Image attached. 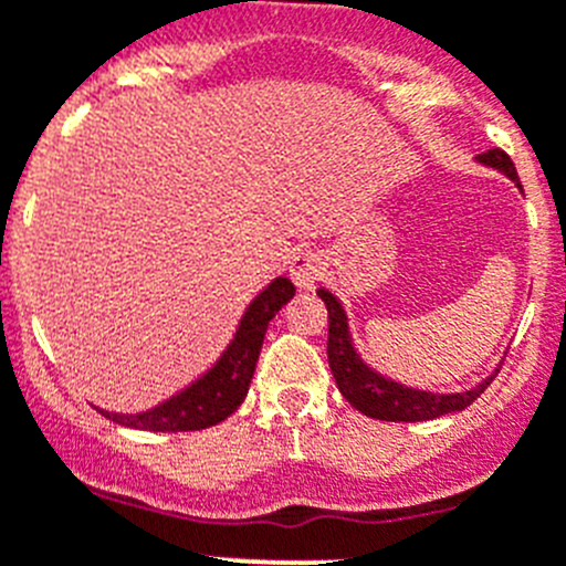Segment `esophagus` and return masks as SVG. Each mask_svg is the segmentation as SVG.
Returning <instances> with one entry per match:
<instances>
[{"label": "esophagus", "instance_id": "esophagus-1", "mask_svg": "<svg viewBox=\"0 0 566 566\" xmlns=\"http://www.w3.org/2000/svg\"><path fill=\"white\" fill-rule=\"evenodd\" d=\"M321 273L323 256L312 249L298 251V254L293 256V262H290V276H293V282L298 284V287H312V284L321 279Z\"/></svg>", "mask_w": 566, "mask_h": 566}]
</instances>
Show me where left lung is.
<instances>
[{
  "label": "left lung",
  "mask_w": 566,
  "mask_h": 566,
  "mask_svg": "<svg viewBox=\"0 0 566 566\" xmlns=\"http://www.w3.org/2000/svg\"><path fill=\"white\" fill-rule=\"evenodd\" d=\"M481 163L492 168H501L503 174L517 182V168H514L512 157L503 149H490L484 155H479ZM317 295L323 298L328 310V367L334 373V381H337L339 392L348 400L354 409H359L361 415L373 417V420H389V422H415V420H434V417L451 415V411H462L473 403L475 398H481L486 387L492 384L490 376L486 381H481L479 387L468 389V392L457 395H434V392H420V389L400 387V384L389 381V378L378 376L370 367L361 365V359L356 356L354 345H350L348 326H345L343 306L337 304L332 293L326 290H317Z\"/></svg>",
  "instance_id": "1"
}]
</instances>
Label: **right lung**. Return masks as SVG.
<instances>
[{
    "instance_id": "right-lung-1",
    "label": "right lung",
    "mask_w": 566,
    "mask_h": 566,
    "mask_svg": "<svg viewBox=\"0 0 566 566\" xmlns=\"http://www.w3.org/2000/svg\"><path fill=\"white\" fill-rule=\"evenodd\" d=\"M293 295L295 287L290 279H276V282L268 284L256 295L254 304L249 306L238 328V337L232 339L221 361L182 395L166 400L157 409L144 411V415H109V411H102V415L120 422V426L144 431H199L227 420L249 392L268 323Z\"/></svg>"
}]
</instances>
